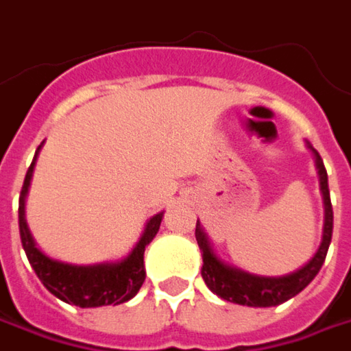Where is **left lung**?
Instances as JSON below:
<instances>
[{
	"mask_svg": "<svg viewBox=\"0 0 351 351\" xmlns=\"http://www.w3.org/2000/svg\"><path fill=\"white\" fill-rule=\"evenodd\" d=\"M308 149L313 151L314 162H316V171L320 178V192H322V200H324V230H322V241L318 245V250L313 255V259L308 263L289 273L282 277H265V275H255L250 271H243L239 267L232 265L228 261H223L216 250L210 243V237L206 236L204 228L200 220L196 221V241L198 247L202 252V279L208 285V289L218 295L223 300L243 304V306H277L282 304L285 300L297 297L298 293L308 287L311 281L318 275L320 267L326 259L328 247L332 241V228H334V212H332V202H330V191H328V175L324 169L322 157L318 155V151L306 141Z\"/></svg>",
	"mask_w": 351,
	"mask_h": 351,
	"instance_id": "left-lung-1",
	"label": "left lung"
}]
</instances>
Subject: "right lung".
<instances>
[{
    "label": "right lung",
    "mask_w": 351,
    "mask_h": 351,
    "mask_svg": "<svg viewBox=\"0 0 351 351\" xmlns=\"http://www.w3.org/2000/svg\"><path fill=\"white\" fill-rule=\"evenodd\" d=\"M43 143L38 145L33 162L25 175L23 189L19 196V234H21V243H23L29 263L35 269L40 282L54 297L69 304L80 306V308H94V306L128 302L139 293L141 285L145 281L143 253L159 232L162 212L155 214L147 221L145 230L139 237V241L135 243V247L119 261H106V263H96V265H74V263L53 259L51 255H47L38 247L25 218V200H27V192L31 186L35 162H37Z\"/></svg>",
    "instance_id": "1"
}]
</instances>
